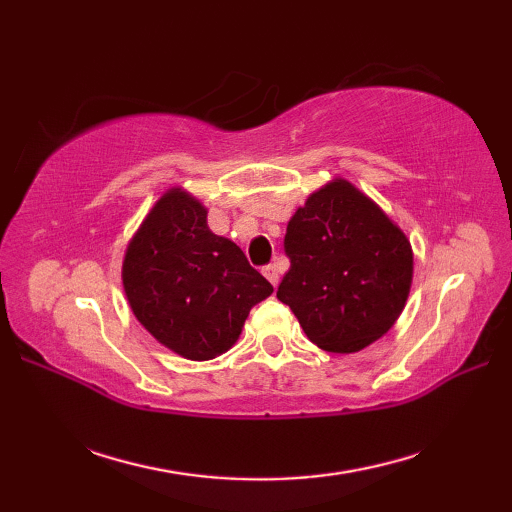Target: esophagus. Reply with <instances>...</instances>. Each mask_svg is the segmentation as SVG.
<instances>
[{
    "label": "esophagus",
    "instance_id": "esophagus-1",
    "mask_svg": "<svg viewBox=\"0 0 512 512\" xmlns=\"http://www.w3.org/2000/svg\"><path fill=\"white\" fill-rule=\"evenodd\" d=\"M262 273H264V277L270 281V284H273V286L277 288V284H279V275H281V268H279L277 264H268V266H264V268H262Z\"/></svg>",
    "mask_w": 512,
    "mask_h": 512
}]
</instances>
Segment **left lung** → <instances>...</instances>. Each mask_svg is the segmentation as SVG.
<instances>
[{
	"instance_id": "left-lung-1",
	"label": "left lung",
	"mask_w": 512,
	"mask_h": 512,
	"mask_svg": "<svg viewBox=\"0 0 512 512\" xmlns=\"http://www.w3.org/2000/svg\"><path fill=\"white\" fill-rule=\"evenodd\" d=\"M290 270L277 299L295 312L325 352L350 354L380 339L409 295L413 255L407 237L350 182L312 193L288 222Z\"/></svg>"
}]
</instances>
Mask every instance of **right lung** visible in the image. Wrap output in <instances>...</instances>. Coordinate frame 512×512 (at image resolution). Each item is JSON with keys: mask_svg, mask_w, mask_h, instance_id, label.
Returning <instances> with one entry per match:
<instances>
[{"mask_svg": "<svg viewBox=\"0 0 512 512\" xmlns=\"http://www.w3.org/2000/svg\"><path fill=\"white\" fill-rule=\"evenodd\" d=\"M123 286L145 330L191 361L231 347L273 286L242 248L211 233L206 209L180 189L162 195L127 246Z\"/></svg>", "mask_w": 512, "mask_h": 512, "instance_id": "right-lung-1", "label": "right lung"}]
</instances>
